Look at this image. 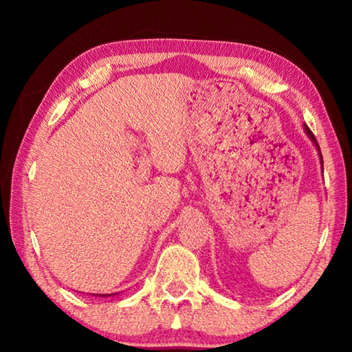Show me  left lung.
<instances>
[{
  "label": "left lung",
  "instance_id": "8db88e82",
  "mask_svg": "<svg viewBox=\"0 0 352 352\" xmlns=\"http://www.w3.org/2000/svg\"><path fill=\"white\" fill-rule=\"evenodd\" d=\"M305 132H306V135L309 136V140H311L312 142H314V146H315V148H317L318 151V155H320V163H321V168H323V155H321V152H320V146H318V142H317V140H315V136L312 135V132H311V129H309L306 124H305Z\"/></svg>",
  "mask_w": 352,
  "mask_h": 352
}]
</instances>
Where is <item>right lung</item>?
<instances>
[{
	"instance_id": "obj_1",
	"label": "right lung",
	"mask_w": 352,
	"mask_h": 352,
	"mask_svg": "<svg viewBox=\"0 0 352 352\" xmlns=\"http://www.w3.org/2000/svg\"><path fill=\"white\" fill-rule=\"evenodd\" d=\"M93 295H94V294H93ZM111 295H116V294H98L96 296H100V298L104 296V298H107V296H111Z\"/></svg>"
}]
</instances>
